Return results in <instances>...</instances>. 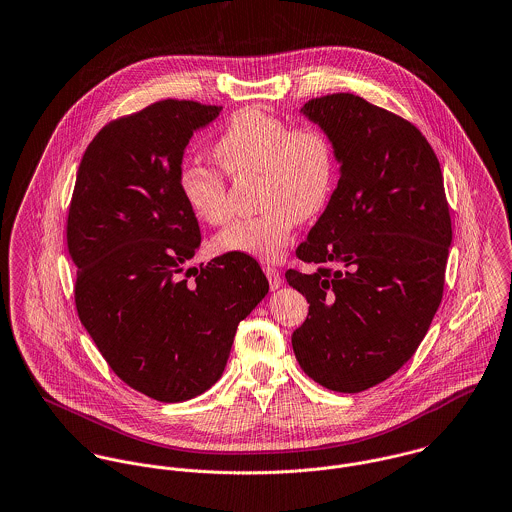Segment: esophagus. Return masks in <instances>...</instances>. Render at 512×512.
I'll list each match as a JSON object with an SVG mask.
<instances>
[{
    "label": "esophagus",
    "instance_id": "34e87169",
    "mask_svg": "<svg viewBox=\"0 0 512 512\" xmlns=\"http://www.w3.org/2000/svg\"><path fill=\"white\" fill-rule=\"evenodd\" d=\"M264 274H266V278L270 281V287H272V289H278L279 285H281V274H279V270H276L274 266H266V268H264Z\"/></svg>",
    "mask_w": 512,
    "mask_h": 512
}]
</instances>
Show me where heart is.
<instances>
[{
  "mask_svg": "<svg viewBox=\"0 0 512 512\" xmlns=\"http://www.w3.org/2000/svg\"><path fill=\"white\" fill-rule=\"evenodd\" d=\"M221 168L234 178L258 174L262 211L240 219L217 236V248L276 262L299 221L317 217L336 184V152L315 125H291L262 107L234 113L213 146ZM178 187L191 213L207 225H225L231 215L229 184L221 170L184 164Z\"/></svg>",
  "mask_w": 512,
  "mask_h": 512,
  "instance_id": "obj_1",
  "label": "heart"
}]
</instances>
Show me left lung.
Wrapping results in <instances>:
<instances>
[{"label": "left lung", "mask_w": 512, "mask_h": 512, "mask_svg": "<svg viewBox=\"0 0 512 512\" xmlns=\"http://www.w3.org/2000/svg\"><path fill=\"white\" fill-rule=\"evenodd\" d=\"M301 113L334 144L340 180L295 250L313 272L287 270L309 315L293 352L330 391L360 393L417 352L444 293L452 221L440 162L407 119L354 93Z\"/></svg>", "instance_id": "left-lung-1"}]
</instances>
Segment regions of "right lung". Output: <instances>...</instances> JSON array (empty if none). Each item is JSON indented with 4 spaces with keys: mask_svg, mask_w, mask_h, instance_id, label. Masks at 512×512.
Wrapping results in <instances>:
<instances>
[{
    "mask_svg": "<svg viewBox=\"0 0 512 512\" xmlns=\"http://www.w3.org/2000/svg\"><path fill=\"white\" fill-rule=\"evenodd\" d=\"M221 109L164 99L111 121L86 148L72 193L78 317L109 368L162 403L219 381L236 326L270 289L248 254L189 266L201 233L178 174L189 139Z\"/></svg>",
    "mask_w": 512,
    "mask_h": 512,
    "instance_id": "right-lung-1",
    "label": "right lung"
}]
</instances>
